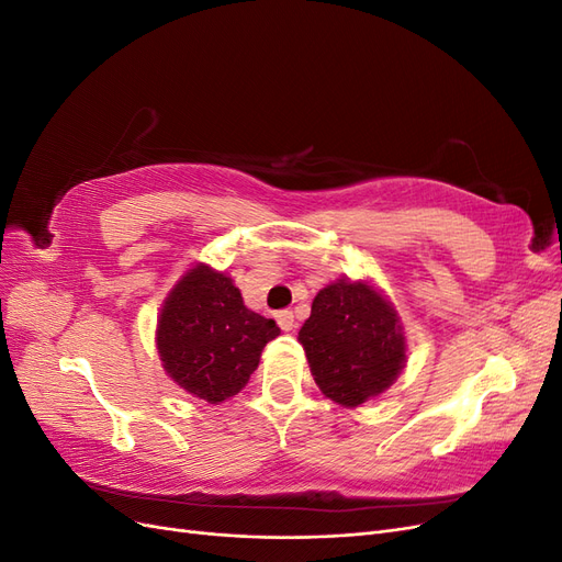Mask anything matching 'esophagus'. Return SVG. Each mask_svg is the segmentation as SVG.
Returning <instances> with one entry per match:
<instances>
[{
	"mask_svg": "<svg viewBox=\"0 0 562 562\" xmlns=\"http://www.w3.org/2000/svg\"><path fill=\"white\" fill-rule=\"evenodd\" d=\"M277 321H279V326H281V330H285V333H291L293 328H295V316H293V312H279L277 314Z\"/></svg>",
	"mask_w": 562,
	"mask_h": 562,
	"instance_id": "1",
	"label": "esophagus"
}]
</instances>
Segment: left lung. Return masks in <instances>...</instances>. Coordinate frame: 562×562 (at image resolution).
Segmentation results:
<instances>
[{"label": "left lung", "instance_id": "left-lung-1", "mask_svg": "<svg viewBox=\"0 0 562 562\" xmlns=\"http://www.w3.org/2000/svg\"><path fill=\"white\" fill-rule=\"evenodd\" d=\"M300 342L318 389L347 407L382 394L405 361L396 312L366 283L339 281L318 291Z\"/></svg>", "mask_w": 562, "mask_h": 562}]
</instances>
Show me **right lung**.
<instances>
[{"label":"right lung","mask_w":562,"mask_h":562,"mask_svg":"<svg viewBox=\"0 0 562 562\" xmlns=\"http://www.w3.org/2000/svg\"><path fill=\"white\" fill-rule=\"evenodd\" d=\"M277 335V323L250 312L229 277L199 265L164 302L157 347L173 382L196 398L220 403L246 386Z\"/></svg>","instance_id":"add662e5"}]
</instances>
